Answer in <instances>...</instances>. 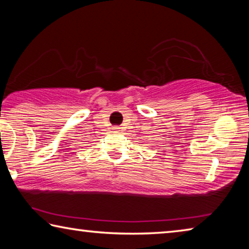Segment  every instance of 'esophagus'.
<instances>
[{
    "label": "esophagus",
    "instance_id": "1",
    "mask_svg": "<svg viewBox=\"0 0 249 249\" xmlns=\"http://www.w3.org/2000/svg\"><path fill=\"white\" fill-rule=\"evenodd\" d=\"M113 129H114V130H115V132H117V130H119L120 128H117V127H114V128H113Z\"/></svg>",
    "mask_w": 249,
    "mask_h": 249
}]
</instances>
